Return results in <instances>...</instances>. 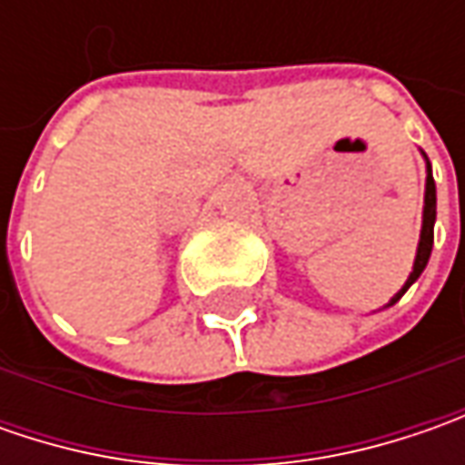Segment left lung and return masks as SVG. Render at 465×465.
Instances as JSON below:
<instances>
[{
  "label": "left lung",
  "instance_id": "left-lung-1",
  "mask_svg": "<svg viewBox=\"0 0 465 465\" xmlns=\"http://www.w3.org/2000/svg\"><path fill=\"white\" fill-rule=\"evenodd\" d=\"M424 160H427V154H424ZM435 217H438V196H435V178H432V165H430V160H427V186H424V214H421V235H420V248H417V259H414V269H411V274L406 279V284H403L401 290L396 292V295L391 297V302L388 305H393V302H399L403 297V292L420 279V274L424 272V266H427V261H430V253H432V242H435Z\"/></svg>",
  "mask_w": 465,
  "mask_h": 465
}]
</instances>
